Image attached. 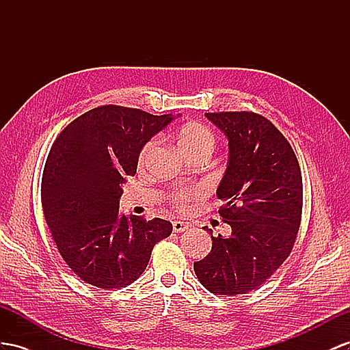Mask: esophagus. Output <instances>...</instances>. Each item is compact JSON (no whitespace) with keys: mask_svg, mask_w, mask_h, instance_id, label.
Returning a JSON list of instances; mask_svg holds the SVG:
<instances>
[{"mask_svg":"<svg viewBox=\"0 0 350 350\" xmlns=\"http://www.w3.org/2000/svg\"><path fill=\"white\" fill-rule=\"evenodd\" d=\"M187 229H189V225H187L186 221H180V220L173 221V232H176V234H180V232H185Z\"/></svg>","mask_w":350,"mask_h":350,"instance_id":"esophagus-1","label":"esophagus"}]
</instances>
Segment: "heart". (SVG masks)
Here are the masks:
<instances>
[{"label":"heart","instance_id":"obj_1","mask_svg":"<svg viewBox=\"0 0 350 350\" xmlns=\"http://www.w3.org/2000/svg\"><path fill=\"white\" fill-rule=\"evenodd\" d=\"M173 140L180 154L187 159L195 157H210L216 148V136L207 127L200 122H186L180 125L173 134ZM155 146V142L150 140L142 148L139 154V164H145L149 158L152 149ZM202 195L200 187H180L170 193V200L178 210H185L189 207V204L198 200Z\"/></svg>","mask_w":350,"mask_h":350}]
</instances>
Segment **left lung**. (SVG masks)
<instances>
[{"label":"left lung","instance_id":"obj_1","mask_svg":"<svg viewBox=\"0 0 350 350\" xmlns=\"http://www.w3.org/2000/svg\"><path fill=\"white\" fill-rule=\"evenodd\" d=\"M205 116L226 134L229 159L217 187L219 214L232 229L213 237L211 252L193 263L200 282L216 295L258 288L290 256L300 228L303 183L297 157L282 133L254 112Z\"/></svg>","mask_w":350,"mask_h":350}]
</instances>
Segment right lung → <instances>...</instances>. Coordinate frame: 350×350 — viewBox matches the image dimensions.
Segmentation results:
<instances>
[{
  "instance_id": "obj_1",
  "label": "right lung",
  "mask_w": 350,
  "mask_h": 350,
  "mask_svg": "<svg viewBox=\"0 0 350 350\" xmlns=\"http://www.w3.org/2000/svg\"><path fill=\"white\" fill-rule=\"evenodd\" d=\"M172 113L105 105L68 124L44 165L41 204L60 256L97 288H124L145 271L154 245L170 237L164 219L120 216L121 185Z\"/></svg>"
}]
</instances>
